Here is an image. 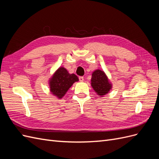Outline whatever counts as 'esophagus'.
I'll return each instance as SVG.
<instances>
[{
	"label": "esophagus",
	"mask_w": 159,
	"mask_h": 159,
	"mask_svg": "<svg viewBox=\"0 0 159 159\" xmlns=\"http://www.w3.org/2000/svg\"><path fill=\"white\" fill-rule=\"evenodd\" d=\"M79 80H80V81H81V82H82V81L84 80V77H82V76L79 77Z\"/></svg>",
	"instance_id": "1"
}]
</instances>
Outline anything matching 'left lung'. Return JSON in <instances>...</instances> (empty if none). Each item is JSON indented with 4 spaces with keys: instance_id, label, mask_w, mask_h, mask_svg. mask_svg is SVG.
Returning a JSON list of instances; mask_svg holds the SVG:
<instances>
[{
    "instance_id": "8db88e82",
    "label": "left lung",
    "mask_w": 159,
    "mask_h": 159,
    "mask_svg": "<svg viewBox=\"0 0 159 159\" xmlns=\"http://www.w3.org/2000/svg\"><path fill=\"white\" fill-rule=\"evenodd\" d=\"M91 85L101 98L109 93L113 87L106 74L99 69L95 70L91 74Z\"/></svg>"
}]
</instances>
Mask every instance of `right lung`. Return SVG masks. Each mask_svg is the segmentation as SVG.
Returning <instances> with one entry per match:
<instances>
[{
    "mask_svg": "<svg viewBox=\"0 0 159 159\" xmlns=\"http://www.w3.org/2000/svg\"><path fill=\"white\" fill-rule=\"evenodd\" d=\"M78 81L76 75L70 74L64 67H60L48 80L50 91L55 97L61 99L72 85Z\"/></svg>",
    "mask_w": 159,
    "mask_h": 159,
    "instance_id": "obj_1",
    "label": "right lung"
}]
</instances>
